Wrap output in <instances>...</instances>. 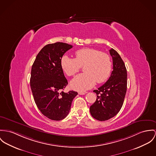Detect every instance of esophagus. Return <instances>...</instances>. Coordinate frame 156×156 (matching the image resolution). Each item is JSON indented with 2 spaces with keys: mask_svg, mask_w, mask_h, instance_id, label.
Here are the masks:
<instances>
[{
  "mask_svg": "<svg viewBox=\"0 0 156 156\" xmlns=\"http://www.w3.org/2000/svg\"><path fill=\"white\" fill-rule=\"evenodd\" d=\"M87 93V92H86V91H79V92H78V94H79L80 95H84V94H85Z\"/></svg>",
  "mask_w": 156,
  "mask_h": 156,
  "instance_id": "esophagus-1",
  "label": "esophagus"
}]
</instances>
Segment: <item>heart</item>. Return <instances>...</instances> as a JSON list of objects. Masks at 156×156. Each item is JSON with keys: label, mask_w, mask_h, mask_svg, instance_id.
Instances as JSON below:
<instances>
[{"label": "heart", "mask_w": 156, "mask_h": 156, "mask_svg": "<svg viewBox=\"0 0 156 156\" xmlns=\"http://www.w3.org/2000/svg\"><path fill=\"white\" fill-rule=\"evenodd\" d=\"M75 58L63 55L60 60L61 67L69 76L75 75L81 66L84 73L74 78L71 87L77 91H84L93 87L96 82L106 81L112 71V61L105 53L92 48L80 49L75 53Z\"/></svg>", "instance_id": "1"}]
</instances>
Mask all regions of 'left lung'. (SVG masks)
Returning <instances> with one entry per match:
<instances>
[{"label": "left lung", "instance_id": "8db88e82", "mask_svg": "<svg viewBox=\"0 0 156 156\" xmlns=\"http://www.w3.org/2000/svg\"><path fill=\"white\" fill-rule=\"evenodd\" d=\"M113 59V71L107 82L93 91L97 94L95 103L90 108L91 116L105 121L116 116L122 107L127 90V71L119 53L110 50Z\"/></svg>", "mask_w": 156, "mask_h": 156}]
</instances>
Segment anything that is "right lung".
Instances as JSON below:
<instances>
[{
    "label": "right lung",
    "instance_id": "1",
    "mask_svg": "<svg viewBox=\"0 0 156 156\" xmlns=\"http://www.w3.org/2000/svg\"><path fill=\"white\" fill-rule=\"evenodd\" d=\"M72 48L67 43L48 44L36 56L31 68L30 86L36 105L51 120L63 119L68 115L78 93H65L68 83L61 67L63 55Z\"/></svg>",
    "mask_w": 156,
    "mask_h": 156
}]
</instances>
